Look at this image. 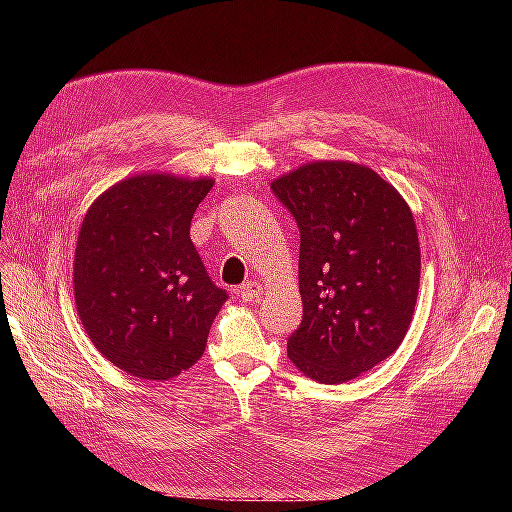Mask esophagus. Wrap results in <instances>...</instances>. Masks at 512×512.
I'll list each match as a JSON object with an SVG mask.
<instances>
[{
	"label": "esophagus",
	"instance_id": "34e87169",
	"mask_svg": "<svg viewBox=\"0 0 512 512\" xmlns=\"http://www.w3.org/2000/svg\"><path fill=\"white\" fill-rule=\"evenodd\" d=\"M260 294H262V286H260V282H256V280L245 282V284H241V286L237 288V297L243 299V301H258Z\"/></svg>",
	"mask_w": 512,
	"mask_h": 512
}]
</instances>
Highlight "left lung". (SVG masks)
Returning <instances> with one entry per match:
<instances>
[{
	"label": "left lung",
	"mask_w": 512,
	"mask_h": 512,
	"mask_svg": "<svg viewBox=\"0 0 512 512\" xmlns=\"http://www.w3.org/2000/svg\"><path fill=\"white\" fill-rule=\"evenodd\" d=\"M299 226L303 320L288 356L342 384L391 356L414 314L421 247L406 200L367 166L312 162L271 183Z\"/></svg>",
	"instance_id": "obj_1"
}]
</instances>
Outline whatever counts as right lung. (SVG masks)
<instances>
[{
  "instance_id": "right-lung-1",
  "label": "right lung",
  "mask_w": 512,
  "mask_h": 512,
  "mask_svg": "<svg viewBox=\"0 0 512 512\" xmlns=\"http://www.w3.org/2000/svg\"><path fill=\"white\" fill-rule=\"evenodd\" d=\"M211 179L136 175L89 207L74 254V299L104 359L143 380H168L205 352L228 292L190 239Z\"/></svg>"
}]
</instances>
